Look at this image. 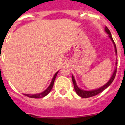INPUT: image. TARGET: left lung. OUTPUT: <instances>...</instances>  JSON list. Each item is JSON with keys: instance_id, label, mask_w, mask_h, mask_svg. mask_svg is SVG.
Here are the masks:
<instances>
[{"instance_id": "1", "label": "left lung", "mask_w": 125, "mask_h": 125, "mask_svg": "<svg viewBox=\"0 0 125 125\" xmlns=\"http://www.w3.org/2000/svg\"><path fill=\"white\" fill-rule=\"evenodd\" d=\"M105 31L106 32V33L109 35L108 37H110V39L112 40L113 41V44H114V46H115V53L116 55H117V52H116V45L115 43V42H114V40H113V37H112V35H111V33H110V31H109V29H108L107 27H105ZM116 65L117 66V62L116 63ZM116 68L117 67H116L115 70L114 71V73H113V76L111 77V78L109 80V81L106 84L104 85L103 86L100 87V88H98L96 90H90V91H86V90H83L80 89V88H79L78 86H77V84H76V80H75V79L73 78V76H72V82H73V86H74V90H75V91L77 93V94L80 96L82 98H89V97H92L94 96H96L97 94H98L99 93H100L101 92H102L103 90H104L106 88H107L108 87L110 86V84H112V82L114 80V79L115 78L116 76Z\"/></svg>"}]
</instances>
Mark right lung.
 <instances>
[{
	"label": "right lung",
	"mask_w": 125,
	"mask_h": 125,
	"mask_svg": "<svg viewBox=\"0 0 125 125\" xmlns=\"http://www.w3.org/2000/svg\"><path fill=\"white\" fill-rule=\"evenodd\" d=\"M58 73V72H57L56 73H55V75L53 76V78L52 79V81L51 82V84L49 86V87L47 88L45 91H43V92H41V93H39V94H24V95H25L29 97V98H43V97L45 96L46 95L49 94L50 91L52 90V88L53 86V84H54V81H55V79L56 78V76H57V74Z\"/></svg>",
	"instance_id": "add662e5"
}]
</instances>
